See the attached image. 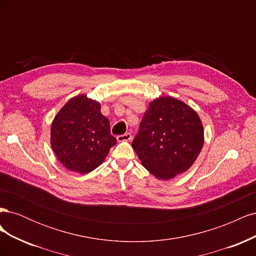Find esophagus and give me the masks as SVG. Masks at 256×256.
<instances>
[{"instance_id": "1", "label": "esophagus", "mask_w": 256, "mask_h": 256, "mask_svg": "<svg viewBox=\"0 0 256 256\" xmlns=\"http://www.w3.org/2000/svg\"><path fill=\"white\" fill-rule=\"evenodd\" d=\"M131 138H132V136H131V134L127 132L125 134H120V136H116V138H118V142H124V141H130Z\"/></svg>"}]
</instances>
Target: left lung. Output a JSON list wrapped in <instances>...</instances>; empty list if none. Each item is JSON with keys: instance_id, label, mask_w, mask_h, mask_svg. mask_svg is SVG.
Masks as SVG:
<instances>
[{"instance_id": "8db88e82", "label": "left lung", "mask_w": 256, "mask_h": 256, "mask_svg": "<svg viewBox=\"0 0 256 256\" xmlns=\"http://www.w3.org/2000/svg\"><path fill=\"white\" fill-rule=\"evenodd\" d=\"M204 144L198 113L173 97L152 100L132 141L142 166L158 180H171L188 171Z\"/></svg>"}]
</instances>
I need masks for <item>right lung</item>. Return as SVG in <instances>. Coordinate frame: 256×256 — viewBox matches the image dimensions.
Masks as SVG:
<instances>
[{"mask_svg": "<svg viewBox=\"0 0 256 256\" xmlns=\"http://www.w3.org/2000/svg\"><path fill=\"white\" fill-rule=\"evenodd\" d=\"M100 104L85 94L64 104L51 125V146L69 171L88 174L102 164L116 138Z\"/></svg>", "mask_w": 256, "mask_h": 256, "instance_id": "obj_1", "label": "right lung"}]
</instances>
